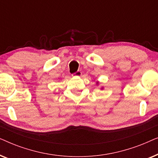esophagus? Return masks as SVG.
<instances>
[{
	"mask_svg": "<svg viewBox=\"0 0 158 158\" xmlns=\"http://www.w3.org/2000/svg\"><path fill=\"white\" fill-rule=\"evenodd\" d=\"M82 75V73L81 72V71H77L76 73H73V74L72 75L73 77H81Z\"/></svg>",
	"mask_w": 158,
	"mask_h": 158,
	"instance_id": "obj_1",
	"label": "esophagus"
}]
</instances>
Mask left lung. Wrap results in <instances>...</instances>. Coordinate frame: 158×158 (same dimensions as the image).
<instances>
[{
    "mask_svg": "<svg viewBox=\"0 0 158 158\" xmlns=\"http://www.w3.org/2000/svg\"><path fill=\"white\" fill-rule=\"evenodd\" d=\"M98 82H97V83H96V84H98ZM102 89H103V88L102 87V88H101V90H102Z\"/></svg>",
    "mask_w": 158,
    "mask_h": 158,
    "instance_id": "obj_1",
    "label": "left lung"
}]
</instances>
